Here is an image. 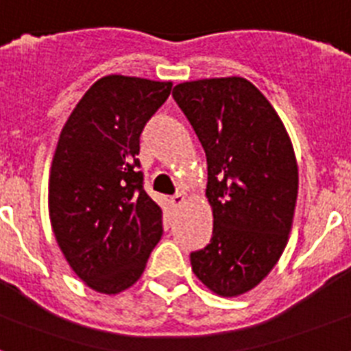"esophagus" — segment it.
<instances>
[{"label":"esophagus","instance_id":"obj_1","mask_svg":"<svg viewBox=\"0 0 351 351\" xmlns=\"http://www.w3.org/2000/svg\"><path fill=\"white\" fill-rule=\"evenodd\" d=\"M185 202V196L182 193H176L175 196H171V203L175 205V207H178V205H182V203Z\"/></svg>","mask_w":351,"mask_h":351}]
</instances>
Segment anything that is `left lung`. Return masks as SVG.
<instances>
[{"label":"left lung","instance_id":"obj_1","mask_svg":"<svg viewBox=\"0 0 351 351\" xmlns=\"http://www.w3.org/2000/svg\"><path fill=\"white\" fill-rule=\"evenodd\" d=\"M173 98L207 155L210 243L191 253L194 275L219 296L248 293L284 252L298 198V166L284 123L241 76L184 82Z\"/></svg>","mask_w":351,"mask_h":351}]
</instances>
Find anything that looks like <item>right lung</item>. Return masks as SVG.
Returning a JSON list of instances; mask_svg holds the SVG:
<instances>
[{
    "mask_svg": "<svg viewBox=\"0 0 351 351\" xmlns=\"http://www.w3.org/2000/svg\"><path fill=\"white\" fill-rule=\"evenodd\" d=\"M171 87L103 76L60 132L49 173V219L69 266L98 293L134 285L162 237V210L144 191L137 155L144 126Z\"/></svg>",
    "mask_w": 351,
    "mask_h": 351,
    "instance_id": "1",
    "label": "right lung"
}]
</instances>
